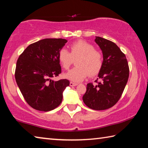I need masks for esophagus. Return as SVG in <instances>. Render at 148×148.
Listing matches in <instances>:
<instances>
[{"instance_id": "1", "label": "esophagus", "mask_w": 148, "mask_h": 148, "mask_svg": "<svg viewBox=\"0 0 148 148\" xmlns=\"http://www.w3.org/2000/svg\"><path fill=\"white\" fill-rule=\"evenodd\" d=\"M69 84H70V86H77L78 84L75 83H73V82H70Z\"/></svg>"}]
</instances>
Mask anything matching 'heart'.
Listing matches in <instances>:
<instances>
[{"label": "heart", "instance_id": "obj_1", "mask_svg": "<svg viewBox=\"0 0 148 148\" xmlns=\"http://www.w3.org/2000/svg\"><path fill=\"white\" fill-rule=\"evenodd\" d=\"M71 52L63 48L58 52V60L62 67L68 69L74 60L77 67L64 74L65 79L73 82H81L89 74L94 76L100 71L103 64L102 54L95 50L92 45L84 40H79L70 46Z\"/></svg>", "mask_w": 148, "mask_h": 148}]
</instances>
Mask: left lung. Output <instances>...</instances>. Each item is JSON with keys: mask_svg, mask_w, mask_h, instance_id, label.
<instances>
[{"mask_svg": "<svg viewBox=\"0 0 148 148\" xmlns=\"http://www.w3.org/2000/svg\"><path fill=\"white\" fill-rule=\"evenodd\" d=\"M95 42L102 51L103 64L98 74L101 81L87 84L83 96L84 103L94 110H105L119 100L129 77V67L125 54L112 41L96 37Z\"/></svg>", "mask_w": 148, "mask_h": 148, "instance_id": "obj_1", "label": "left lung"}]
</instances>
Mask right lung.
I'll use <instances>...</instances> for the list:
<instances>
[{
    "mask_svg": "<svg viewBox=\"0 0 148 148\" xmlns=\"http://www.w3.org/2000/svg\"><path fill=\"white\" fill-rule=\"evenodd\" d=\"M67 40L45 38L31 44L19 56L15 78L25 100L41 111L54 110L61 103L63 92L69 85L67 79L54 81L62 73L58 52Z\"/></svg>",
    "mask_w": 148,
    "mask_h": 148,
    "instance_id": "add662e5",
    "label": "right lung"
}]
</instances>
